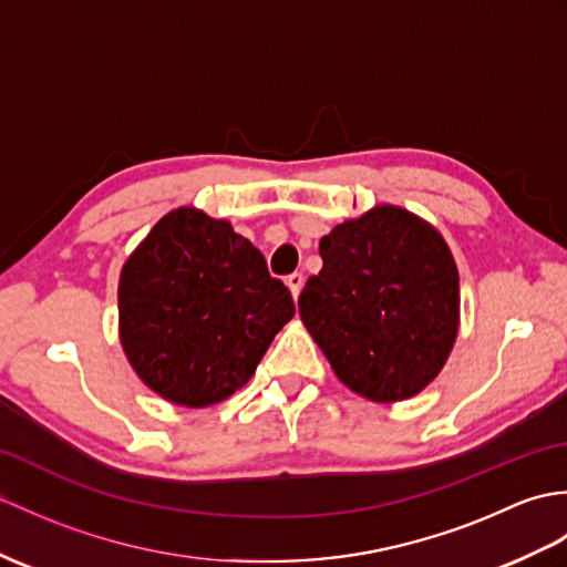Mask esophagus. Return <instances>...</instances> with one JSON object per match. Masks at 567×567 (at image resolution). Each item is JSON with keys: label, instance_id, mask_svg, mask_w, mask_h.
Listing matches in <instances>:
<instances>
[{"label": "esophagus", "instance_id": "1", "mask_svg": "<svg viewBox=\"0 0 567 567\" xmlns=\"http://www.w3.org/2000/svg\"><path fill=\"white\" fill-rule=\"evenodd\" d=\"M301 285H305V275H301V272L287 275V287H289V292H292L295 299H297L299 292H301Z\"/></svg>", "mask_w": 567, "mask_h": 567}]
</instances>
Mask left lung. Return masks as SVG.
<instances>
[{"mask_svg": "<svg viewBox=\"0 0 567 567\" xmlns=\"http://www.w3.org/2000/svg\"><path fill=\"white\" fill-rule=\"evenodd\" d=\"M323 268L299 295L301 321L333 372L389 403L423 391L456 338L458 272L442 236L381 205L319 241Z\"/></svg>", "mask_w": 567, "mask_h": 567, "instance_id": "left-lung-1", "label": "left lung"}]
</instances>
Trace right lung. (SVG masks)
<instances>
[{"mask_svg":"<svg viewBox=\"0 0 567 567\" xmlns=\"http://www.w3.org/2000/svg\"><path fill=\"white\" fill-rule=\"evenodd\" d=\"M130 364L159 396L203 408L241 389L295 316L258 248L200 209L168 213L117 287Z\"/></svg>","mask_w":567,"mask_h":567,"instance_id":"1","label":"right lung"}]
</instances>
